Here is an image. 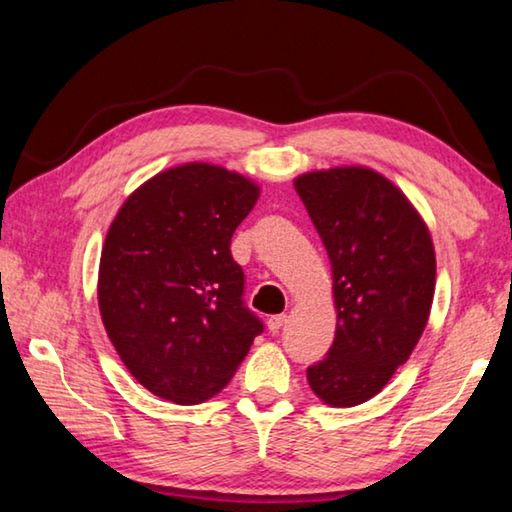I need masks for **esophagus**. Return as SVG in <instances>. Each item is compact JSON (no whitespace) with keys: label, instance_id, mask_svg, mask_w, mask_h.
Segmentation results:
<instances>
[{"label":"esophagus","instance_id":"34e87169","mask_svg":"<svg viewBox=\"0 0 512 512\" xmlns=\"http://www.w3.org/2000/svg\"><path fill=\"white\" fill-rule=\"evenodd\" d=\"M286 324H288V315H274L267 320V329H270L272 333H279Z\"/></svg>","mask_w":512,"mask_h":512}]
</instances>
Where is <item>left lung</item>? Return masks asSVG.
<instances>
[{
    "mask_svg": "<svg viewBox=\"0 0 512 512\" xmlns=\"http://www.w3.org/2000/svg\"><path fill=\"white\" fill-rule=\"evenodd\" d=\"M331 258L338 329L306 370L326 404L372 399L404 365L429 320L435 254L429 229L397 186L367 167H335L295 181Z\"/></svg>",
    "mask_w": 512,
    "mask_h": 512,
    "instance_id": "left-lung-1",
    "label": "left lung"
}]
</instances>
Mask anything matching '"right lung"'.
I'll use <instances>...</instances> for the list:
<instances>
[{"label":"right lung","instance_id":"obj_1","mask_svg":"<svg viewBox=\"0 0 512 512\" xmlns=\"http://www.w3.org/2000/svg\"><path fill=\"white\" fill-rule=\"evenodd\" d=\"M258 199L236 172L188 163L124 201L99 263V311L127 370L152 395L199 404L245 360L263 322L245 306L231 238Z\"/></svg>","mask_w":512,"mask_h":512}]
</instances>
